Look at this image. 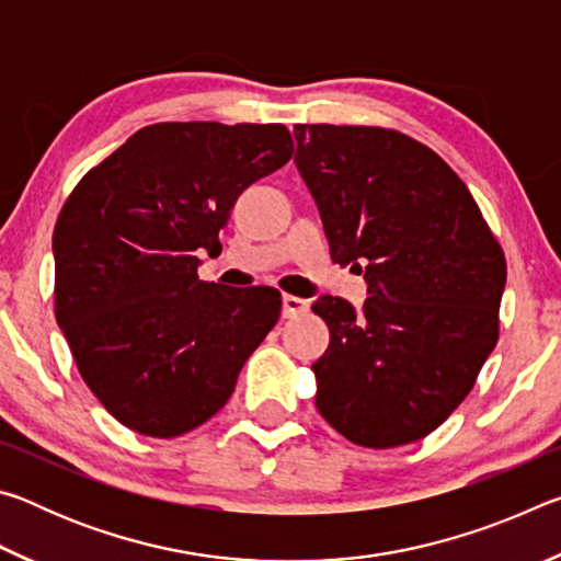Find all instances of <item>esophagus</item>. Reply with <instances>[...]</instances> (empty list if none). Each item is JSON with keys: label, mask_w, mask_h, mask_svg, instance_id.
I'll return each instance as SVG.
<instances>
[{"label": "esophagus", "mask_w": 561, "mask_h": 561, "mask_svg": "<svg viewBox=\"0 0 561 561\" xmlns=\"http://www.w3.org/2000/svg\"><path fill=\"white\" fill-rule=\"evenodd\" d=\"M304 311H309V301L307 299L294 297V294H284V297H282V314H284V319L299 317V314H304Z\"/></svg>", "instance_id": "obj_1"}]
</instances>
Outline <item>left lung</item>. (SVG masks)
<instances>
[{
  "mask_svg": "<svg viewBox=\"0 0 561 561\" xmlns=\"http://www.w3.org/2000/svg\"><path fill=\"white\" fill-rule=\"evenodd\" d=\"M294 136L331 260L364 270L371 294L364 309L311 307L329 327L311 366L319 413L364 448L421 440L497 344L505 252L455 170L405 133L299 123Z\"/></svg>",
  "mask_w": 561,
  "mask_h": 561,
  "instance_id": "left-lung-1",
  "label": "left lung"
}]
</instances>
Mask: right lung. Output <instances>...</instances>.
Segmentation results:
<instances>
[{
	"label": "right lung",
	"mask_w": 561,
	"mask_h": 561,
	"mask_svg": "<svg viewBox=\"0 0 561 561\" xmlns=\"http://www.w3.org/2000/svg\"><path fill=\"white\" fill-rule=\"evenodd\" d=\"M294 153L282 123H153L91 168L54 227V314L79 374L126 428L178 438L230 401L282 294L197 277V250Z\"/></svg>",
	"instance_id": "add662e5"
}]
</instances>
